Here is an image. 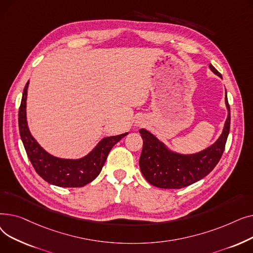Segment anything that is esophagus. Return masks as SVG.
Listing matches in <instances>:
<instances>
[{"mask_svg":"<svg viewBox=\"0 0 253 253\" xmlns=\"http://www.w3.org/2000/svg\"><path fill=\"white\" fill-rule=\"evenodd\" d=\"M136 126H141L142 125V123L140 122V121H136V124H135Z\"/></svg>","mask_w":253,"mask_h":253,"instance_id":"1","label":"esophagus"}]
</instances>
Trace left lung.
Listing matches in <instances>:
<instances>
[{
	"label": "left lung",
	"instance_id": "left-lung-1",
	"mask_svg": "<svg viewBox=\"0 0 253 253\" xmlns=\"http://www.w3.org/2000/svg\"><path fill=\"white\" fill-rule=\"evenodd\" d=\"M212 73L222 79L212 64ZM228 117L219 137L208 148L195 154H180L170 150L150 131L140 129L143 147L139 159V167L144 178L154 187L161 189H181L193 184L213 170L224 151V145L230 132V105L227 90L224 97Z\"/></svg>",
	"mask_w": 253,
	"mask_h": 253
}]
</instances>
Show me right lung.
<instances>
[{"label":"right lung","mask_w":253,"mask_h":253,"mask_svg":"<svg viewBox=\"0 0 253 253\" xmlns=\"http://www.w3.org/2000/svg\"><path fill=\"white\" fill-rule=\"evenodd\" d=\"M26 83L18 113L19 133L31 163L37 173L50 184L62 188H81L94 180L105 163L114 145L128 134L103 137L91 152L79 159L58 158L44 150L32 135L26 120Z\"/></svg>","instance_id":"right-lung-1"}]
</instances>
